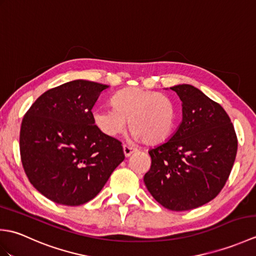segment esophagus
Returning <instances> with one entry per match:
<instances>
[{
	"instance_id": "1",
	"label": "esophagus",
	"mask_w": 256,
	"mask_h": 256,
	"mask_svg": "<svg viewBox=\"0 0 256 256\" xmlns=\"http://www.w3.org/2000/svg\"><path fill=\"white\" fill-rule=\"evenodd\" d=\"M135 150H136L130 148V146H128V145H123V152H124L125 157H130L134 153Z\"/></svg>"
}]
</instances>
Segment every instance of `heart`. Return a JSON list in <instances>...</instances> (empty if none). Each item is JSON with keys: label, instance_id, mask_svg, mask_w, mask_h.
Wrapping results in <instances>:
<instances>
[{"label": "heart", "instance_id": "obj_1", "mask_svg": "<svg viewBox=\"0 0 256 256\" xmlns=\"http://www.w3.org/2000/svg\"><path fill=\"white\" fill-rule=\"evenodd\" d=\"M113 108H96L92 122L108 138L122 134L128 121L135 140L146 145H157L170 138L175 111L172 101L160 92L130 86L116 92L111 99Z\"/></svg>", "mask_w": 256, "mask_h": 256}]
</instances>
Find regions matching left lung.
Returning <instances> with one entry per match:
<instances>
[{"label": "left lung", "mask_w": 256, "mask_h": 256, "mask_svg": "<svg viewBox=\"0 0 256 256\" xmlns=\"http://www.w3.org/2000/svg\"><path fill=\"white\" fill-rule=\"evenodd\" d=\"M182 101V120L168 140L148 150L144 182L157 202L192 210L216 197L234 164L238 140L224 108L190 84L170 88Z\"/></svg>", "instance_id": "1"}]
</instances>
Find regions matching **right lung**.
Returning a JSON list of instances; mask_svg holds the SVG:
<instances>
[{"mask_svg": "<svg viewBox=\"0 0 256 256\" xmlns=\"http://www.w3.org/2000/svg\"><path fill=\"white\" fill-rule=\"evenodd\" d=\"M108 88L94 81H69L42 94L22 121L25 174L54 202H88L124 160L121 142L102 134L92 122V108Z\"/></svg>", "mask_w": 256, "mask_h": 256, "instance_id": "obj_1", "label": "right lung"}]
</instances>
